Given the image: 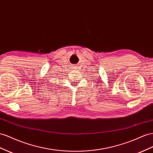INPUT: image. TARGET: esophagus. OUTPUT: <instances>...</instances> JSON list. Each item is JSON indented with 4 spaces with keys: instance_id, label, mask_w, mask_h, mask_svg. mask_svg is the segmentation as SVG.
Listing matches in <instances>:
<instances>
[{
    "instance_id": "1",
    "label": "esophagus",
    "mask_w": 153,
    "mask_h": 153,
    "mask_svg": "<svg viewBox=\"0 0 153 153\" xmlns=\"http://www.w3.org/2000/svg\"><path fill=\"white\" fill-rule=\"evenodd\" d=\"M74 68H76V67H74Z\"/></svg>"
}]
</instances>
